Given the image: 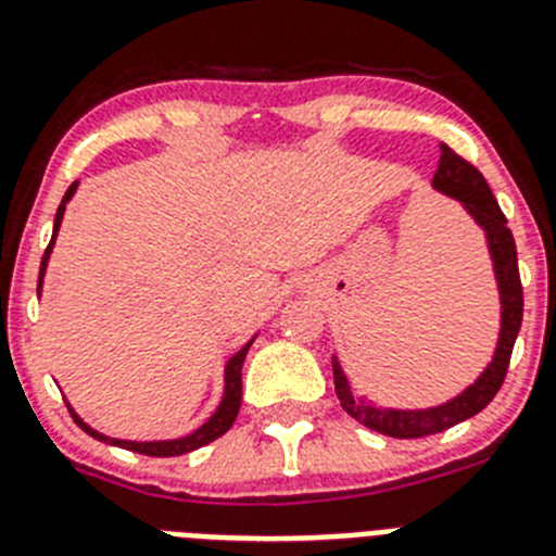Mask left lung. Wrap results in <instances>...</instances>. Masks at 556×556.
I'll use <instances>...</instances> for the list:
<instances>
[{
    "instance_id": "1",
    "label": "left lung",
    "mask_w": 556,
    "mask_h": 556,
    "mask_svg": "<svg viewBox=\"0 0 556 556\" xmlns=\"http://www.w3.org/2000/svg\"><path fill=\"white\" fill-rule=\"evenodd\" d=\"M431 186L440 194H445V198L456 200L462 208L468 211L470 219L484 230L490 262H493L495 273V287H498L501 328L493 358L479 372L473 384L465 387L459 395L448 397L445 404L426 406V409H392V406H381L365 395H356L351 390V381H348L345 370L339 365V358L331 356L333 390H337L342 409L353 420L367 426V429L378 431V434L397 437V440H415V437L437 434V431H445L451 426L462 424V420H468V417L479 415L493 401L501 384H504L509 356H513V345L520 331V320H523V289H520L518 275V250H515L513 230L507 228V217L501 214L484 175L473 164L459 159L451 147L443 144L440 166H437Z\"/></svg>"
}]
</instances>
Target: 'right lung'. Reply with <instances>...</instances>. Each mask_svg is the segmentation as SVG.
Listing matches in <instances>:
<instances>
[{"mask_svg":"<svg viewBox=\"0 0 556 556\" xmlns=\"http://www.w3.org/2000/svg\"><path fill=\"white\" fill-rule=\"evenodd\" d=\"M77 191V184H72L66 189V194H63L61 205H58V214H55V228H52V242H49V248L43 250V258H41V273H38V294H41V283H43V273H47V264H49V253H52V248H55V236L58 230H61V223H63V211H66V203L72 198H75ZM255 339V337H253ZM253 339L250 342H244L239 351L233 353V356L225 362V387H223V401H219V406L214 409V415L205 420L200 429H194L191 434L186 437H175V440H150V443H136V440H116V437H105L102 431L91 429V426L83 420L80 415H77L75 409H72V417L77 420V426H80L86 434H91L94 440H100V443H108V445H119V448H127V451H136V454H144V456H180V454H189V451H198L203 448V445L214 443L217 437H223L225 431L233 426L236 415H239V406H242V365H244V356H248L250 345H253Z\"/></svg>","mask_w":556,"mask_h":556,"instance_id":"right-lung-1","label":"right lung"}]
</instances>
